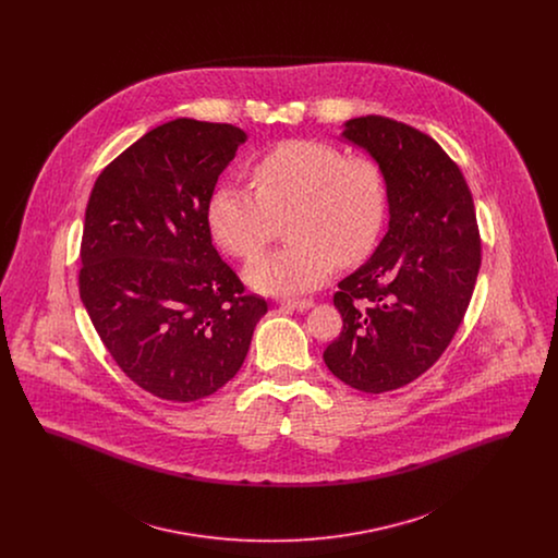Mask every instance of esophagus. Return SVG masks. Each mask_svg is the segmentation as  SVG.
Masks as SVG:
<instances>
[{
  "label": "esophagus",
  "instance_id": "esophagus-1",
  "mask_svg": "<svg viewBox=\"0 0 558 558\" xmlns=\"http://www.w3.org/2000/svg\"><path fill=\"white\" fill-rule=\"evenodd\" d=\"M287 305L296 312H305V310L314 307V301L312 299H292V301H287Z\"/></svg>",
  "mask_w": 558,
  "mask_h": 558
}]
</instances>
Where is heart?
<instances>
[{
  "mask_svg": "<svg viewBox=\"0 0 558 558\" xmlns=\"http://www.w3.org/2000/svg\"><path fill=\"white\" fill-rule=\"evenodd\" d=\"M251 186L223 184L209 201L215 240L234 257H257L287 219V246L253 262L244 280L266 294L314 291L337 264H357L376 246L387 215V187L368 159L322 142L287 140L251 165Z\"/></svg>",
  "mask_w": 558,
  "mask_h": 558,
  "instance_id": "b5f03b06",
  "label": "heart"
}]
</instances>
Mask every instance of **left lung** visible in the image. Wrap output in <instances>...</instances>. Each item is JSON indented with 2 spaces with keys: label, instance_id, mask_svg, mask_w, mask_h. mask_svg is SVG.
<instances>
[{
  "label": "left lung",
  "instance_id": "1",
  "mask_svg": "<svg viewBox=\"0 0 558 558\" xmlns=\"http://www.w3.org/2000/svg\"><path fill=\"white\" fill-rule=\"evenodd\" d=\"M341 135L378 165L389 230L339 282L343 330L324 362L349 387L385 393L428 371L464 318L481 267L475 205L458 165L426 133L368 114L349 119Z\"/></svg>",
  "mask_w": 558,
  "mask_h": 558
}]
</instances>
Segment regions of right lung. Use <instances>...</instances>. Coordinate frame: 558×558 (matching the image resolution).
I'll return each mask as SVG.
<instances>
[{
  "instance_id": "1",
  "label": "right lung",
  "mask_w": 558,
  "mask_h": 558,
  "mask_svg": "<svg viewBox=\"0 0 558 558\" xmlns=\"http://www.w3.org/2000/svg\"><path fill=\"white\" fill-rule=\"evenodd\" d=\"M246 133L175 119L98 175L85 209L80 294L137 387L196 401L240 371L266 299L244 294L213 246L209 201Z\"/></svg>"
}]
</instances>
